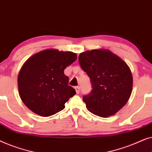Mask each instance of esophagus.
<instances>
[{"mask_svg":"<svg viewBox=\"0 0 152 152\" xmlns=\"http://www.w3.org/2000/svg\"><path fill=\"white\" fill-rule=\"evenodd\" d=\"M75 91H76L77 94H79V93H80V87H79V86H76L75 88Z\"/></svg>","mask_w":152,"mask_h":152,"instance_id":"esophagus-1","label":"esophagus"}]
</instances>
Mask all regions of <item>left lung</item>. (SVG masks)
I'll return each mask as SVG.
<instances>
[{
  "mask_svg": "<svg viewBox=\"0 0 152 152\" xmlns=\"http://www.w3.org/2000/svg\"><path fill=\"white\" fill-rule=\"evenodd\" d=\"M79 62L90 77L92 91L83 97L86 109L99 117L113 115L127 102L133 77L127 64L107 49L80 53Z\"/></svg>",
  "mask_w": 152,
  "mask_h": 152,
  "instance_id": "1",
  "label": "left lung"
}]
</instances>
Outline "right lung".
<instances>
[{
	"instance_id": "right-lung-1",
	"label": "right lung",
	"mask_w": 152,
	"mask_h": 152,
	"mask_svg": "<svg viewBox=\"0 0 152 152\" xmlns=\"http://www.w3.org/2000/svg\"><path fill=\"white\" fill-rule=\"evenodd\" d=\"M70 51L46 49L31 56L18 75V88L24 104L37 115L48 117L65 108L76 94L68 86L64 69L77 59Z\"/></svg>"
}]
</instances>
